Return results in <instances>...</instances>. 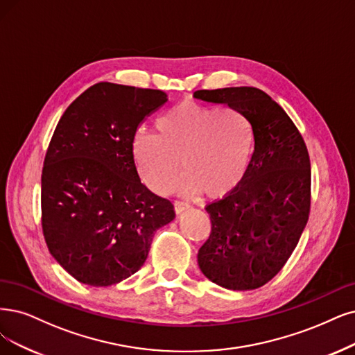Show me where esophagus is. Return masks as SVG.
I'll list each match as a JSON object with an SVG mask.
<instances>
[{"instance_id":"34e87169","label":"esophagus","mask_w":355,"mask_h":355,"mask_svg":"<svg viewBox=\"0 0 355 355\" xmlns=\"http://www.w3.org/2000/svg\"><path fill=\"white\" fill-rule=\"evenodd\" d=\"M174 209H175V212H177V214H182L184 211H189V209H190V205H189V203H186V202H180V200H177V202H174Z\"/></svg>"}]
</instances>
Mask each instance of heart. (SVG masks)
<instances>
[{
  "mask_svg": "<svg viewBox=\"0 0 355 355\" xmlns=\"http://www.w3.org/2000/svg\"><path fill=\"white\" fill-rule=\"evenodd\" d=\"M252 153L253 135L244 115L194 102L175 105L157 118L156 133L139 131L133 140L135 161L152 190L164 191L182 165L186 173L174 190L205 191L209 198H222L240 184Z\"/></svg>",
  "mask_w": 355,
  "mask_h": 355,
  "instance_id": "b5f03b06",
  "label": "heart"
}]
</instances>
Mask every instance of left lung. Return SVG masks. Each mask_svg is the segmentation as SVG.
Listing matches in <instances>:
<instances>
[{
    "mask_svg": "<svg viewBox=\"0 0 355 355\" xmlns=\"http://www.w3.org/2000/svg\"><path fill=\"white\" fill-rule=\"evenodd\" d=\"M250 123L254 150L240 184L209 203L212 231L198 253L207 279L232 291L269 282L293 254L310 214V157L291 118L263 90L224 87L193 95Z\"/></svg>",
    "mask_w": 355,
    "mask_h": 355,
    "instance_id": "8db88e82",
    "label": "left lung"
}]
</instances>
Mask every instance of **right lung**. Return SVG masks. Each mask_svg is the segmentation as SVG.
I'll use <instances>...</instances> for the list:
<instances>
[{
	"instance_id": "right-lung-1",
	"label": "right lung",
	"mask_w": 355,
	"mask_h": 355,
	"mask_svg": "<svg viewBox=\"0 0 355 355\" xmlns=\"http://www.w3.org/2000/svg\"><path fill=\"white\" fill-rule=\"evenodd\" d=\"M168 101L162 90L102 82L65 110L44 161L42 230L74 279L110 286L136 273L174 205L143 184L133 156L139 124Z\"/></svg>"
}]
</instances>
